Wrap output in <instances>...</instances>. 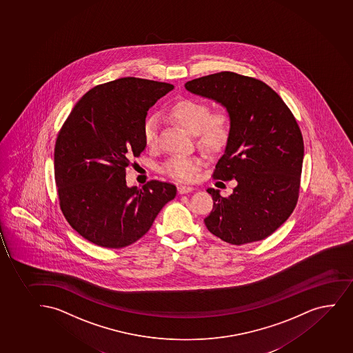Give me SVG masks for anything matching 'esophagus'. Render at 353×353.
<instances>
[{
    "label": "esophagus",
    "instance_id": "1",
    "mask_svg": "<svg viewBox=\"0 0 353 353\" xmlns=\"http://www.w3.org/2000/svg\"><path fill=\"white\" fill-rule=\"evenodd\" d=\"M192 191H193V187L183 186V185L178 187L179 194H186V193H190Z\"/></svg>",
    "mask_w": 353,
    "mask_h": 353
}]
</instances>
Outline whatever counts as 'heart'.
Here are the masks:
<instances>
[{
    "mask_svg": "<svg viewBox=\"0 0 353 353\" xmlns=\"http://www.w3.org/2000/svg\"><path fill=\"white\" fill-rule=\"evenodd\" d=\"M170 120L185 130L195 134L200 146L219 152L231 138L232 120L228 110L211 112L206 102L185 99L175 102L168 110ZM142 140L145 146L153 148L158 143V122L155 118L147 119L142 126ZM205 166L201 155H174L162 166V172L178 181H192L199 170Z\"/></svg>",
    "mask_w": 353,
    "mask_h": 353,
    "instance_id": "obj_1",
    "label": "heart"
}]
</instances>
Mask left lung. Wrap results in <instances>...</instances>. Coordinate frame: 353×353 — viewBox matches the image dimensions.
<instances>
[{"mask_svg": "<svg viewBox=\"0 0 353 353\" xmlns=\"http://www.w3.org/2000/svg\"><path fill=\"white\" fill-rule=\"evenodd\" d=\"M187 90L213 99L231 114V138L213 179L236 180L230 196L208 188L212 234L243 245L268 238L288 219L299 198L304 140L294 115L265 82L220 72L187 82Z\"/></svg>", "mask_w": 353, "mask_h": 353, "instance_id": "8db88e82", "label": "left lung"}]
</instances>
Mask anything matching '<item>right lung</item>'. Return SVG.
<instances>
[{
  "mask_svg": "<svg viewBox=\"0 0 353 353\" xmlns=\"http://www.w3.org/2000/svg\"><path fill=\"white\" fill-rule=\"evenodd\" d=\"M166 82L121 77L95 85L74 105L57 134L54 175L65 220L105 248L130 246L150 231L176 195L173 183L127 187L126 168L145 150L147 112L173 90Z\"/></svg>",
  "mask_w": 353,
  "mask_h": 353,
  "instance_id": "obj_1",
  "label": "right lung"
}]
</instances>
